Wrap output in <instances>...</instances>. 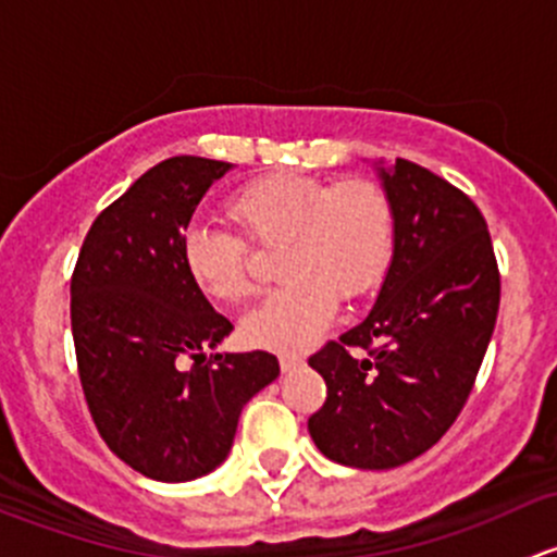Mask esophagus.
Listing matches in <instances>:
<instances>
[{
  "label": "esophagus",
  "mask_w": 557,
  "mask_h": 557,
  "mask_svg": "<svg viewBox=\"0 0 557 557\" xmlns=\"http://www.w3.org/2000/svg\"><path fill=\"white\" fill-rule=\"evenodd\" d=\"M299 367H305V358L301 356H280V369L283 372H294Z\"/></svg>",
  "instance_id": "1"
}]
</instances>
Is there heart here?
<instances>
[{"instance_id":"b5f03b06","label":"heart","mask_w":557,"mask_h":557,"mask_svg":"<svg viewBox=\"0 0 557 557\" xmlns=\"http://www.w3.org/2000/svg\"><path fill=\"white\" fill-rule=\"evenodd\" d=\"M237 237L190 232L183 269L190 285L218 305L252 294L247 245L280 247L283 290L243 320L245 345L272 352L312 347L342 301H361L383 285L396 250V215L372 180H325L301 172H269L234 190L223 210Z\"/></svg>"}]
</instances>
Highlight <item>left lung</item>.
Segmentation results:
<instances>
[{"instance_id": "1", "label": "left lung", "mask_w": 557, "mask_h": 557, "mask_svg": "<svg viewBox=\"0 0 557 557\" xmlns=\"http://www.w3.org/2000/svg\"><path fill=\"white\" fill-rule=\"evenodd\" d=\"M377 166L396 250L372 312L310 358L329 396L307 429L325 458L396 469L445 436L463 409L496 325L502 277L474 201L440 174ZM350 346L368 350L363 359Z\"/></svg>"}]
</instances>
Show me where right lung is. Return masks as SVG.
<instances>
[{
    "label": "right lung",
    "instance_id": "add662e5",
    "mask_svg": "<svg viewBox=\"0 0 557 557\" xmlns=\"http://www.w3.org/2000/svg\"><path fill=\"white\" fill-rule=\"evenodd\" d=\"M228 170L199 156L156 164L94 221L72 274V336L94 423L123 463L159 482L218 469L243 407L280 374L272 352L207 356L234 325L183 269L190 215Z\"/></svg>",
    "mask_w": 557,
    "mask_h": 557
}]
</instances>
